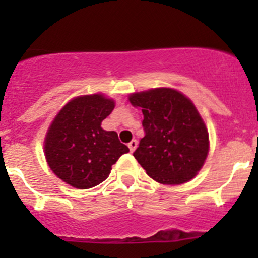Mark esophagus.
<instances>
[{
    "instance_id": "obj_1",
    "label": "esophagus",
    "mask_w": 258,
    "mask_h": 258,
    "mask_svg": "<svg viewBox=\"0 0 258 258\" xmlns=\"http://www.w3.org/2000/svg\"><path fill=\"white\" fill-rule=\"evenodd\" d=\"M137 146H138V141H137V140H132L131 142L127 143V147H129L131 152H133L134 150L137 149Z\"/></svg>"
}]
</instances>
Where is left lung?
<instances>
[{
  "label": "left lung",
  "mask_w": 258,
  "mask_h": 258,
  "mask_svg": "<svg viewBox=\"0 0 258 258\" xmlns=\"http://www.w3.org/2000/svg\"><path fill=\"white\" fill-rule=\"evenodd\" d=\"M129 101L142 108L145 137L133 156L146 173L163 184L192 179L209 151L208 131L192 102L169 88L134 93Z\"/></svg>",
  "instance_id": "obj_1"
}]
</instances>
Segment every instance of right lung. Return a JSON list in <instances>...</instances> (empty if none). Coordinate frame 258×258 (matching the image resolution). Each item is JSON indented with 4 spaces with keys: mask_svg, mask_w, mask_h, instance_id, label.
Instances as JSON below:
<instances>
[{
    "mask_svg": "<svg viewBox=\"0 0 258 258\" xmlns=\"http://www.w3.org/2000/svg\"><path fill=\"white\" fill-rule=\"evenodd\" d=\"M115 102L103 94L81 95L68 102L52 120L45 138V156L54 174L72 187L92 188L102 183L121 155L129 152L117 133L102 121Z\"/></svg>",
    "mask_w": 258,
    "mask_h": 258,
    "instance_id": "obj_1",
    "label": "right lung"
}]
</instances>
